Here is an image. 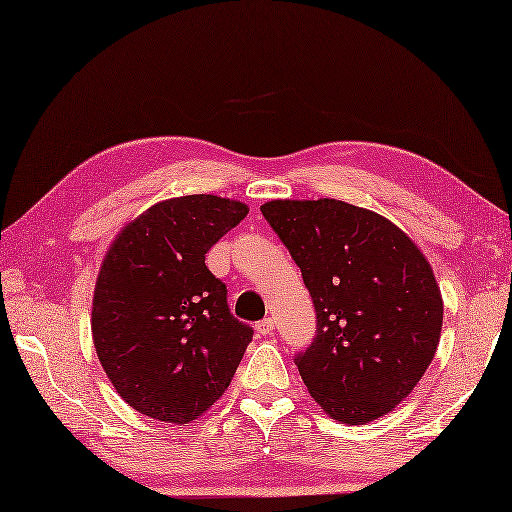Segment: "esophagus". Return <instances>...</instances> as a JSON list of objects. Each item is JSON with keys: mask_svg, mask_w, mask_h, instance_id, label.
<instances>
[{"mask_svg": "<svg viewBox=\"0 0 512 512\" xmlns=\"http://www.w3.org/2000/svg\"><path fill=\"white\" fill-rule=\"evenodd\" d=\"M255 332H257V336H270V334L275 332V321L273 319H264V321L255 323Z\"/></svg>", "mask_w": 512, "mask_h": 512, "instance_id": "esophagus-1", "label": "esophagus"}]
</instances>
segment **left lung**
<instances>
[{
	"instance_id": "1",
	"label": "left lung",
	"mask_w": 512,
	"mask_h": 512,
	"mask_svg": "<svg viewBox=\"0 0 512 512\" xmlns=\"http://www.w3.org/2000/svg\"><path fill=\"white\" fill-rule=\"evenodd\" d=\"M262 213L301 268L317 339L295 363L314 402L343 424L398 407L436 356L442 292L413 239L341 200H270Z\"/></svg>"
}]
</instances>
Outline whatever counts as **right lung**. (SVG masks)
Instances as JSON below:
<instances>
[{"mask_svg":"<svg viewBox=\"0 0 512 512\" xmlns=\"http://www.w3.org/2000/svg\"><path fill=\"white\" fill-rule=\"evenodd\" d=\"M246 213L239 200L180 195L149 206L107 248L92 297L96 356L118 396L149 418L204 416L253 339L204 264Z\"/></svg>","mask_w":512,"mask_h":512,"instance_id":"obj_1","label":"right lung"}]
</instances>
